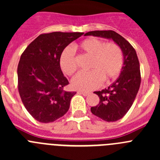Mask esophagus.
I'll use <instances>...</instances> for the list:
<instances>
[{"label":"esophagus","instance_id":"34e87169","mask_svg":"<svg viewBox=\"0 0 160 160\" xmlns=\"http://www.w3.org/2000/svg\"><path fill=\"white\" fill-rule=\"evenodd\" d=\"M78 93L79 94H82L84 96H87L89 94H90V92H89V91H78Z\"/></svg>","mask_w":160,"mask_h":160}]
</instances>
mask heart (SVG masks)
<instances>
[{"instance_id": "obj_1", "label": "heart", "mask_w": 160, "mask_h": 160, "mask_svg": "<svg viewBox=\"0 0 160 160\" xmlns=\"http://www.w3.org/2000/svg\"><path fill=\"white\" fill-rule=\"evenodd\" d=\"M79 49L91 58L89 72H80L73 78V88L90 90L101 85L102 79L107 82L116 78L123 65V55L115 43H105L95 38H87L79 45ZM60 66L66 75H72L77 70V65L71 49L67 48L60 58Z\"/></svg>"}]
</instances>
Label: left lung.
<instances>
[{"mask_svg": "<svg viewBox=\"0 0 160 160\" xmlns=\"http://www.w3.org/2000/svg\"><path fill=\"white\" fill-rule=\"evenodd\" d=\"M85 36H94L113 40L123 55V65L118 78L108 88L94 91L99 103L90 111L107 122H115L127 114L135 101L140 87V66L136 51L123 37L112 30L90 31Z\"/></svg>", "mask_w": 160, "mask_h": 160, "instance_id": "8db88e82", "label": "left lung"}]
</instances>
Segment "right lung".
I'll use <instances>...</instances> for the list:
<instances>
[{
    "instance_id": "1",
    "label": "right lung",
    "mask_w": 160,
    "mask_h": 160,
    "mask_svg": "<svg viewBox=\"0 0 160 160\" xmlns=\"http://www.w3.org/2000/svg\"><path fill=\"white\" fill-rule=\"evenodd\" d=\"M83 32H53L41 34L21 56L18 67V90L28 112L47 123L62 117L76 92L66 91L69 84L60 67L65 48Z\"/></svg>"
}]
</instances>
